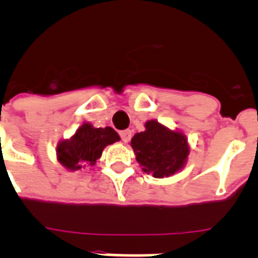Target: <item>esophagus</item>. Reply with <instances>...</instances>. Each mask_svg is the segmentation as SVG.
Wrapping results in <instances>:
<instances>
[{
    "mask_svg": "<svg viewBox=\"0 0 258 258\" xmlns=\"http://www.w3.org/2000/svg\"><path fill=\"white\" fill-rule=\"evenodd\" d=\"M120 136H121L122 142L127 143V142H129V141H131V138H132V131H122L121 133H120Z\"/></svg>",
    "mask_w": 258,
    "mask_h": 258,
    "instance_id": "1",
    "label": "esophagus"
}]
</instances>
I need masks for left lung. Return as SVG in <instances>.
Here are the masks:
<instances>
[{
	"label": "left lung",
	"instance_id": "left-lung-1",
	"mask_svg": "<svg viewBox=\"0 0 258 258\" xmlns=\"http://www.w3.org/2000/svg\"><path fill=\"white\" fill-rule=\"evenodd\" d=\"M131 146L143 172L155 178L181 172L191 151L183 132L169 129L157 120L146 121L145 131L134 134Z\"/></svg>",
	"mask_w": 258,
	"mask_h": 258
}]
</instances>
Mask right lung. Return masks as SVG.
Segmentation results:
<instances>
[{
    "label": "right lung",
    "mask_w": 258,
    "mask_h": 258,
    "mask_svg": "<svg viewBox=\"0 0 258 258\" xmlns=\"http://www.w3.org/2000/svg\"><path fill=\"white\" fill-rule=\"evenodd\" d=\"M118 141L120 136L111 126L94 127L90 122H83L72 137L59 141L56 160L70 172L93 168L107 146Z\"/></svg>",
    "instance_id": "add662e5"
}]
</instances>
